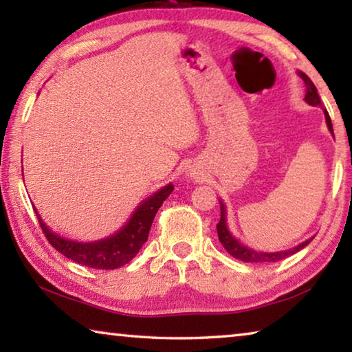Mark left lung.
Here are the masks:
<instances>
[{
    "instance_id": "8db88e82",
    "label": "left lung",
    "mask_w": 352,
    "mask_h": 352,
    "mask_svg": "<svg viewBox=\"0 0 352 352\" xmlns=\"http://www.w3.org/2000/svg\"><path fill=\"white\" fill-rule=\"evenodd\" d=\"M299 76L302 78L304 85H305V102L311 104V106H321V98L320 96H318V91L314 82H311V80L309 76H307L305 74H302V72H299ZM324 117H326V124H327V128L329 131L332 133L333 135V130H332V122H331V117H329V113L324 109ZM221 204V219L219 222H217V236H219V241L222 246H224V249L227 250L228 254H230L232 256H235V258L241 260V261H246V263H265V261H278V260H283L287 258V256L296 254L298 250L304 249L307 244H309L311 241L310 239H307V241L300 243L299 246L293 248V249H288V250H282V252H258V250H254L250 248H246L244 244H241L238 241V239L235 236H232V233L228 232L227 228V217H226V206L222 202Z\"/></svg>"
}]
</instances>
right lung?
Here are the masks:
<instances>
[{
  "label": "right lung",
  "instance_id": "right-lung-1",
  "mask_svg": "<svg viewBox=\"0 0 352 352\" xmlns=\"http://www.w3.org/2000/svg\"><path fill=\"white\" fill-rule=\"evenodd\" d=\"M172 191H174L172 183L158 189L138 206L135 213L131 214L130 221L119 232L104 239L91 243H78L74 239L59 236L58 233H54L52 228L47 227L42 217L37 214L36 208L34 211L48 243L58 252L67 256V258L74 260L75 263L94 267V270H117V267L124 266L135 258L142 244L147 241L155 214L158 213L160 206L170 196Z\"/></svg>",
  "mask_w": 352,
  "mask_h": 352
}]
</instances>
